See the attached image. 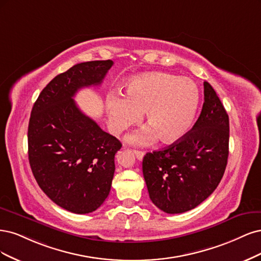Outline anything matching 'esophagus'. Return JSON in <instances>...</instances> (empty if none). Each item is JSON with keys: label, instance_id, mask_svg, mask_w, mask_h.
<instances>
[{"label": "esophagus", "instance_id": "34e87169", "mask_svg": "<svg viewBox=\"0 0 261 261\" xmlns=\"http://www.w3.org/2000/svg\"><path fill=\"white\" fill-rule=\"evenodd\" d=\"M133 153H134V155H136V157L139 159V161H142L143 157H144V152H142V150L134 149Z\"/></svg>", "mask_w": 261, "mask_h": 261}]
</instances>
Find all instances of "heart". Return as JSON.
Wrapping results in <instances>:
<instances>
[{
	"mask_svg": "<svg viewBox=\"0 0 261 261\" xmlns=\"http://www.w3.org/2000/svg\"><path fill=\"white\" fill-rule=\"evenodd\" d=\"M199 106V91L193 81L165 72L140 74L125 85V96L112 93L106 109L109 125L120 133L142 120L143 113L150 127L129 139L146 143L161 137L173 143L187 136Z\"/></svg>",
	"mask_w": 261,
	"mask_h": 261,
	"instance_id": "b5f03b06",
	"label": "heart"
}]
</instances>
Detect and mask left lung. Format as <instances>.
Returning <instances> with one entry per match:
<instances>
[{
    "label": "left lung",
    "instance_id": "left-lung-1",
    "mask_svg": "<svg viewBox=\"0 0 261 261\" xmlns=\"http://www.w3.org/2000/svg\"><path fill=\"white\" fill-rule=\"evenodd\" d=\"M229 128L220 98L205 81L201 113L187 136L143 158V175L155 206L167 214H182L212 194L228 164Z\"/></svg>",
    "mask_w": 261,
    "mask_h": 261
}]
</instances>
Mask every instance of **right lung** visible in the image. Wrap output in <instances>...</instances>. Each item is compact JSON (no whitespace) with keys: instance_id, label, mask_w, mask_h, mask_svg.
Instances as JSON below:
<instances>
[{"instance_id":"obj_1","label":"right lung","mask_w":261,"mask_h":261,"mask_svg":"<svg viewBox=\"0 0 261 261\" xmlns=\"http://www.w3.org/2000/svg\"><path fill=\"white\" fill-rule=\"evenodd\" d=\"M114 62L72 66L42 90L32 107L28 156L33 175L49 199L73 214L94 212L107 198L118 139L103 131L73 100L78 90L99 86Z\"/></svg>"}]
</instances>
